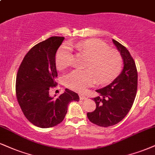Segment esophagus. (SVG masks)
Wrapping results in <instances>:
<instances>
[{
    "instance_id": "1",
    "label": "esophagus",
    "mask_w": 155,
    "mask_h": 155,
    "mask_svg": "<svg viewBox=\"0 0 155 155\" xmlns=\"http://www.w3.org/2000/svg\"><path fill=\"white\" fill-rule=\"evenodd\" d=\"M80 99H81V100H86L87 97L85 96V95H80Z\"/></svg>"
}]
</instances>
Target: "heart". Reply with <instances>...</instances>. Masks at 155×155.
Returning a JSON list of instances; mask_svg holds the SVG:
<instances>
[{"instance_id": "heart-1", "label": "heart", "mask_w": 155, "mask_h": 155, "mask_svg": "<svg viewBox=\"0 0 155 155\" xmlns=\"http://www.w3.org/2000/svg\"><path fill=\"white\" fill-rule=\"evenodd\" d=\"M76 47L81 52L88 56L90 60L86 64L87 70H75L65 78V85L69 88L83 93L97 81L99 84H106L121 72L123 64L121 54L115 49H110L104 41L86 40L78 43ZM72 60V47L65 44L57 52V68L60 70H64L70 65Z\"/></svg>"}]
</instances>
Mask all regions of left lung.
Segmentation results:
<instances>
[{"mask_svg":"<svg viewBox=\"0 0 155 155\" xmlns=\"http://www.w3.org/2000/svg\"><path fill=\"white\" fill-rule=\"evenodd\" d=\"M124 60L121 74L104 88L97 90L98 96L92 100L96 104L95 110L87 116L92 123L99 127L115 125L127 115L134 101L137 91V70L133 57L121 44L113 39Z\"/></svg>","mask_w":155,"mask_h":155,"instance_id":"obj_1","label":"left lung"}]
</instances>
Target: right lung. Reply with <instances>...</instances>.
Listing matches in <instances>:
<instances>
[{
	"label": "right lung",
	"mask_w": 155,
	"mask_h": 155,
	"mask_svg": "<svg viewBox=\"0 0 155 155\" xmlns=\"http://www.w3.org/2000/svg\"><path fill=\"white\" fill-rule=\"evenodd\" d=\"M64 37H51L38 43L23 59L16 80V95L25 117L38 127L50 128L64 120L68 104L79 101L78 93L68 88L58 98L49 95L56 87L55 57Z\"/></svg>",
	"instance_id": "add662e5"
}]
</instances>
